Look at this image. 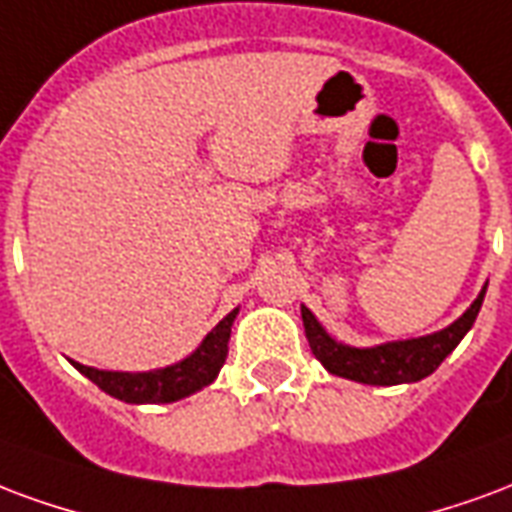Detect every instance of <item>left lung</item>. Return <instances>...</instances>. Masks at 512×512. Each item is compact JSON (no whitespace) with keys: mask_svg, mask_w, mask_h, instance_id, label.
Segmentation results:
<instances>
[{"mask_svg":"<svg viewBox=\"0 0 512 512\" xmlns=\"http://www.w3.org/2000/svg\"><path fill=\"white\" fill-rule=\"evenodd\" d=\"M486 286L477 294V300L466 308L464 316H458L450 327L434 335H423V338H409V341L379 343V346H368V349L346 346V343L335 341L305 305H302V324H305L311 352L330 374L352 379V382L382 384V387L420 382L428 374H434L447 354L453 352L461 338L472 330L483 297H486Z\"/></svg>","mask_w":512,"mask_h":512,"instance_id":"8db88e82","label":"left lung"}]
</instances>
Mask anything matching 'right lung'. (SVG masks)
Listing matches in <instances>:
<instances>
[{
    "label": "right lung",
    "instance_id": "right-lung-1",
    "mask_svg": "<svg viewBox=\"0 0 512 512\" xmlns=\"http://www.w3.org/2000/svg\"><path fill=\"white\" fill-rule=\"evenodd\" d=\"M237 319V308L212 327V333L199 343V349L188 354L185 360H179L174 365L158 368V371H141V374H125V371H98L89 368L76 360L70 363L76 365L81 374L98 384L100 390L108 395H114L125 404H171L179 398H188L201 387L215 382V376L226 363L229 354V338L231 324Z\"/></svg>",
    "mask_w": 512,
    "mask_h": 512
}]
</instances>
